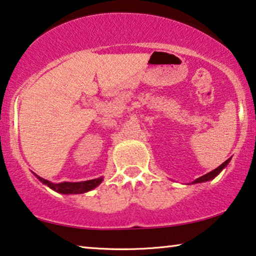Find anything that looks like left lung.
Instances as JSON below:
<instances>
[{"instance_id":"1","label":"left lung","mask_w":256,"mask_h":256,"mask_svg":"<svg viewBox=\"0 0 256 256\" xmlns=\"http://www.w3.org/2000/svg\"><path fill=\"white\" fill-rule=\"evenodd\" d=\"M230 160H231V158H228L226 162L222 163V164H220L218 168H216L215 170H212V171H210V172H208V174H204V176L199 177L198 179H196V180H194V182H190V184H199V182H204L212 180V179L215 178V177L217 176V174H218L220 172V171H222V170L224 169V168H226V166L228 164V162H230Z\"/></svg>"}]
</instances>
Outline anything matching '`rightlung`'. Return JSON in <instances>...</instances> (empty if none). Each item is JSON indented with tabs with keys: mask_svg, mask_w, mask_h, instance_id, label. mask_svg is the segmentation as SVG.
<instances>
[{
	"mask_svg": "<svg viewBox=\"0 0 256 256\" xmlns=\"http://www.w3.org/2000/svg\"><path fill=\"white\" fill-rule=\"evenodd\" d=\"M34 176L39 179L44 185H47L49 188L54 190L55 192L60 193V194H82V193L90 192V190L98 188V186L102 182V180H104V177H100V178L90 179V180H85V182H64L55 184V182H49L47 179L41 178L36 174H34Z\"/></svg>",
	"mask_w": 256,
	"mask_h": 256,
	"instance_id": "obj_1",
	"label": "right lung"
}]
</instances>
